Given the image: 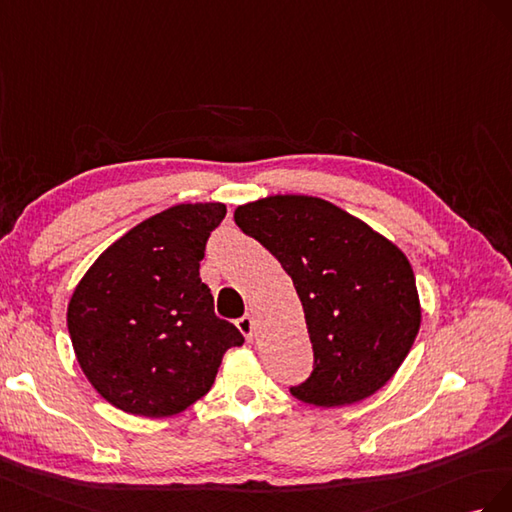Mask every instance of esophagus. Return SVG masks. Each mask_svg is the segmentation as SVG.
<instances>
[{
  "label": "esophagus",
  "mask_w": 512,
  "mask_h": 512,
  "mask_svg": "<svg viewBox=\"0 0 512 512\" xmlns=\"http://www.w3.org/2000/svg\"><path fill=\"white\" fill-rule=\"evenodd\" d=\"M238 330L244 334L246 341L253 339V317L251 315H242L238 321H236Z\"/></svg>",
  "instance_id": "obj_1"
}]
</instances>
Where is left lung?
I'll use <instances>...</instances> for the list:
<instances>
[{
    "label": "left lung",
    "instance_id": "obj_1",
    "mask_svg": "<svg viewBox=\"0 0 512 512\" xmlns=\"http://www.w3.org/2000/svg\"><path fill=\"white\" fill-rule=\"evenodd\" d=\"M236 225L291 276L313 343L296 399L341 407L397 373L420 328L414 270L397 244L330 201L272 195L238 206Z\"/></svg>",
    "mask_w": 512,
    "mask_h": 512
}]
</instances>
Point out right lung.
I'll use <instances>...</instances> for the list:
<instances>
[{"label":"right lung","mask_w":512,"mask_h":512,"mask_svg":"<svg viewBox=\"0 0 512 512\" xmlns=\"http://www.w3.org/2000/svg\"><path fill=\"white\" fill-rule=\"evenodd\" d=\"M223 203H180L130 229L85 272L68 302L79 367L102 399L165 418L206 394L229 347L244 337L214 315L199 279Z\"/></svg>","instance_id":"right-lung-1"}]
</instances>
